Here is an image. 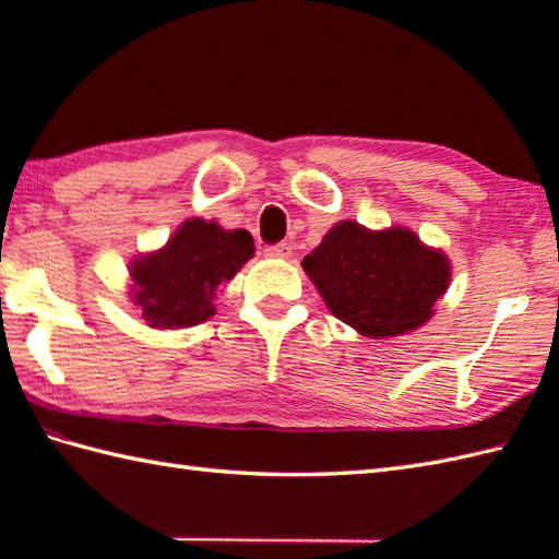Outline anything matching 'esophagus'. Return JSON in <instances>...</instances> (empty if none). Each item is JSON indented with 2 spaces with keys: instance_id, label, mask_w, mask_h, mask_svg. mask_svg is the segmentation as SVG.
Masks as SVG:
<instances>
[{
  "instance_id": "esophagus-1",
  "label": "esophagus",
  "mask_w": 559,
  "mask_h": 559,
  "mask_svg": "<svg viewBox=\"0 0 559 559\" xmlns=\"http://www.w3.org/2000/svg\"><path fill=\"white\" fill-rule=\"evenodd\" d=\"M266 257L271 259H290L293 257V245L290 242H278L266 247Z\"/></svg>"
}]
</instances>
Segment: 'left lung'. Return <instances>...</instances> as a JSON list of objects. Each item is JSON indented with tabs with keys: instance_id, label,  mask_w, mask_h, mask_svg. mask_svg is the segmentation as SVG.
I'll return each mask as SVG.
<instances>
[{
	"instance_id": "8db88e82",
	"label": "left lung",
	"mask_w": 559,
	"mask_h": 559,
	"mask_svg": "<svg viewBox=\"0 0 559 559\" xmlns=\"http://www.w3.org/2000/svg\"><path fill=\"white\" fill-rule=\"evenodd\" d=\"M302 269L343 324L362 336L386 338L423 326L449 286V259L401 225L367 230L341 221Z\"/></svg>"
}]
</instances>
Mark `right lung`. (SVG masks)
I'll return each instance as SVG.
<instances>
[{
    "mask_svg": "<svg viewBox=\"0 0 559 559\" xmlns=\"http://www.w3.org/2000/svg\"><path fill=\"white\" fill-rule=\"evenodd\" d=\"M254 240L247 230H223L216 221L189 218L158 252L129 264L134 302L148 326L182 329L206 322L216 312L213 298L247 259Z\"/></svg>",
    "mask_w": 559,
    "mask_h": 559,
    "instance_id": "obj_1",
    "label": "right lung"
}]
</instances>
